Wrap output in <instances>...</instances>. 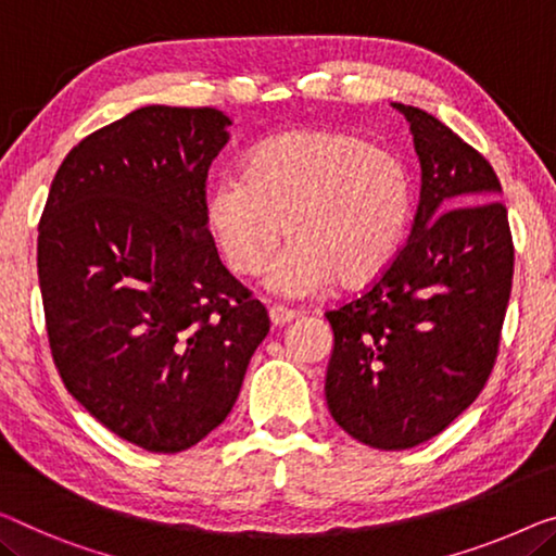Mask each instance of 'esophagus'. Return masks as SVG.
Segmentation results:
<instances>
[{
	"mask_svg": "<svg viewBox=\"0 0 556 556\" xmlns=\"http://www.w3.org/2000/svg\"><path fill=\"white\" fill-rule=\"evenodd\" d=\"M294 317H296V312L287 309V306H279V304L269 306V319H271V325H275V327H285V325H289V321H292Z\"/></svg>",
	"mask_w": 556,
	"mask_h": 556,
	"instance_id": "esophagus-1",
	"label": "esophagus"
}]
</instances>
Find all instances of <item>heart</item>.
Listing matches in <instances>:
<instances>
[{
    "label": "heart",
    "instance_id": "1",
    "mask_svg": "<svg viewBox=\"0 0 556 556\" xmlns=\"http://www.w3.org/2000/svg\"><path fill=\"white\" fill-rule=\"evenodd\" d=\"M412 179L384 149L346 131H289L256 147L244 174H225L204 199V219L227 267L252 277L281 242L264 285L302 300L331 281L354 287L382 275L412 219Z\"/></svg>",
    "mask_w": 556,
    "mask_h": 556
}]
</instances>
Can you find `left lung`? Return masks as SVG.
Returning a JSON list of instances; mask_svg holds the SVG:
<instances>
[{
  "label": "left lung",
  "mask_w": 556,
  "mask_h": 556,
  "mask_svg": "<svg viewBox=\"0 0 556 556\" xmlns=\"http://www.w3.org/2000/svg\"><path fill=\"white\" fill-rule=\"evenodd\" d=\"M421 167L412 235L357 300L327 312L325 394L346 434L375 450H412L477 400L492 375L507 314L515 247L492 164L417 106Z\"/></svg>",
  "instance_id": "8db88e82"
}]
</instances>
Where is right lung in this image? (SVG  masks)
Wrapping results in <instances>:
<instances>
[{
    "label": "right lung",
    "instance_id": "1",
    "mask_svg": "<svg viewBox=\"0 0 556 556\" xmlns=\"http://www.w3.org/2000/svg\"><path fill=\"white\" fill-rule=\"evenodd\" d=\"M229 127L212 106H139L64 156L39 222L62 382L147 452L189 450L217 429L269 331L204 219L206 172Z\"/></svg>",
    "mask_w": 556,
    "mask_h": 556
}]
</instances>
